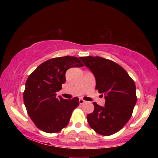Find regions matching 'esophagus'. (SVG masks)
<instances>
[{
    "label": "esophagus",
    "instance_id": "1",
    "mask_svg": "<svg viewBox=\"0 0 158 158\" xmlns=\"http://www.w3.org/2000/svg\"><path fill=\"white\" fill-rule=\"evenodd\" d=\"M79 103H80V104H83V103H85V101H84L83 99L80 98V99H79Z\"/></svg>",
    "mask_w": 158,
    "mask_h": 158
}]
</instances>
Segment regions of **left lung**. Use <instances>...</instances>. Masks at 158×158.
<instances>
[{
  "label": "left lung",
  "instance_id": "8db88e82",
  "mask_svg": "<svg viewBox=\"0 0 158 158\" xmlns=\"http://www.w3.org/2000/svg\"><path fill=\"white\" fill-rule=\"evenodd\" d=\"M85 67L96 79V89L105 106L94 102V111L87 115L90 127L96 133L109 136L117 132L128 122L137 102L135 82L126 70L111 60L101 57H81Z\"/></svg>",
  "mask_w": 158,
  "mask_h": 158
}]
</instances>
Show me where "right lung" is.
<instances>
[{
	"label": "right lung",
	"instance_id": "add662e5",
	"mask_svg": "<svg viewBox=\"0 0 158 158\" xmlns=\"http://www.w3.org/2000/svg\"><path fill=\"white\" fill-rule=\"evenodd\" d=\"M77 57L65 56L47 60L28 77L23 92V102L29 117L36 127L47 133L61 131L70 122L79 99H64L56 96L65 83L69 68H81Z\"/></svg>",
	"mask_w": 158,
	"mask_h": 158
}]
</instances>
